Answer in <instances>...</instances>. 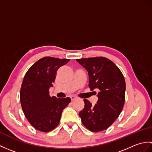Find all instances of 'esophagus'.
Returning <instances> with one entry per match:
<instances>
[{
	"mask_svg": "<svg viewBox=\"0 0 152 152\" xmlns=\"http://www.w3.org/2000/svg\"><path fill=\"white\" fill-rule=\"evenodd\" d=\"M76 99V97H75V96H71L70 97V99H71V101H74V100H75Z\"/></svg>",
	"mask_w": 152,
	"mask_h": 152,
	"instance_id": "34e87169",
	"label": "esophagus"
}]
</instances>
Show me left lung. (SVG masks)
Wrapping results in <instances>:
<instances>
[{
	"label": "left lung",
	"mask_w": 152,
	"mask_h": 152,
	"mask_svg": "<svg viewBox=\"0 0 152 152\" xmlns=\"http://www.w3.org/2000/svg\"><path fill=\"white\" fill-rule=\"evenodd\" d=\"M89 74V87L99 89L96 104L84 99L85 106L79 113L83 125L93 132L108 128L121 112L125 103V82L121 70L112 61L99 57L77 59Z\"/></svg>",
	"instance_id": "left-lung-1"
}]
</instances>
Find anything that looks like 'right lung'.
<instances>
[{
	"mask_svg": "<svg viewBox=\"0 0 152 152\" xmlns=\"http://www.w3.org/2000/svg\"><path fill=\"white\" fill-rule=\"evenodd\" d=\"M70 59L45 57L37 61L25 74L20 90L22 110L30 124L42 132H49L59 125L63 109L71 101L69 97H51L57 70Z\"/></svg>",
	"mask_w": 152,
	"mask_h": 152,
	"instance_id": "add662e5",
	"label": "right lung"
}]
</instances>
